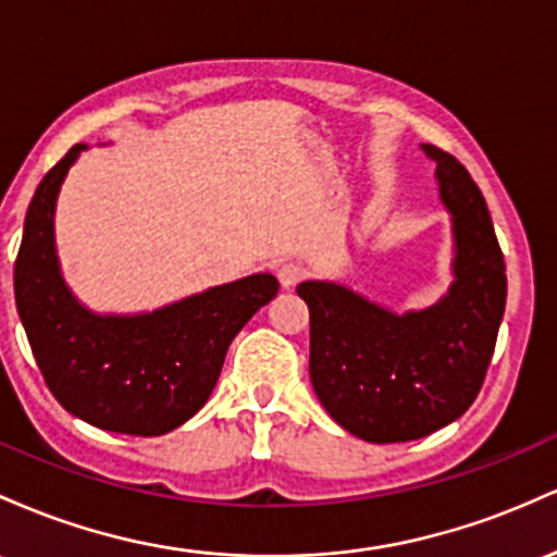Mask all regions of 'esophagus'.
Returning <instances> with one entry per match:
<instances>
[{"label": "esophagus", "instance_id": "obj_1", "mask_svg": "<svg viewBox=\"0 0 557 557\" xmlns=\"http://www.w3.org/2000/svg\"><path fill=\"white\" fill-rule=\"evenodd\" d=\"M276 276L281 281V286L289 289V286H297L299 281L308 276V268H305L302 262H284V265H278Z\"/></svg>", "mask_w": 557, "mask_h": 557}]
</instances>
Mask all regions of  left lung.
Here are the masks:
<instances>
[{"label":"left lung","mask_w":557,"mask_h":557,"mask_svg":"<svg viewBox=\"0 0 557 557\" xmlns=\"http://www.w3.org/2000/svg\"><path fill=\"white\" fill-rule=\"evenodd\" d=\"M440 197L453 215L455 281L426 310L397 312L331 281H302L310 381L329 416L376 445L421 440L476 399L508 297L503 249L479 186L434 144Z\"/></svg>","instance_id":"obj_1"}]
</instances>
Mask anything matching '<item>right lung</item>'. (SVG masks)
<instances>
[{"label": "right lung", "mask_w": 557, "mask_h": 557, "mask_svg": "<svg viewBox=\"0 0 557 557\" xmlns=\"http://www.w3.org/2000/svg\"><path fill=\"white\" fill-rule=\"evenodd\" d=\"M76 144L30 199L15 260V302L49 392L97 429L160 436L208 403L234 336L278 292L271 273L212 286L139 315H99L65 286L54 249L60 186Z\"/></svg>", "instance_id": "right-lung-1"}]
</instances>
